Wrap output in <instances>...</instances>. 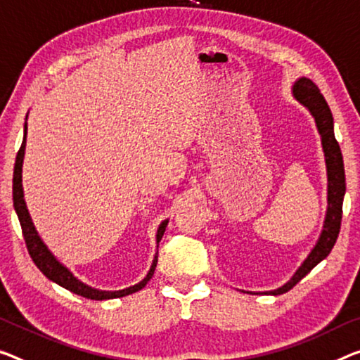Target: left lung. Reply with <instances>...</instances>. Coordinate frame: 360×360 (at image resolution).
<instances>
[{
    "instance_id": "1",
    "label": "left lung",
    "mask_w": 360,
    "mask_h": 360,
    "mask_svg": "<svg viewBox=\"0 0 360 360\" xmlns=\"http://www.w3.org/2000/svg\"><path fill=\"white\" fill-rule=\"evenodd\" d=\"M296 99L302 103L315 117V124L322 135V145L327 158V170H328V211L325 219L323 231L319 238V243L315 245L312 252L309 254L306 261L297 269L295 276L288 283L281 286L275 291H269V295H283L290 291L297 281H301L320 261H323L333 250L336 238L340 235L341 229V215H342V196L346 191V176L345 165H342V154L340 149V143L336 141L333 131V115L328 108L327 101L320 93L319 86L311 79L302 77L295 84L292 88Z\"/></svg>"
}]
</instances>
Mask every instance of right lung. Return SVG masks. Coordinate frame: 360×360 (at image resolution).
Instances as JSON below:
<instances>
[{
	"mask_svg": "<svg viewBox=\"0 0 360 360\" xmlns=\"http://www.w3.org/2000/svg\"><path fill=\"white\" fill-rule=\"evenodd\" d=\"M25 134H27V127H25ZM24 149H25V136L24 141L18 151V156H15V164H14V180H13V198H14V209L18 212L19 222L22 226V235H24L27 250H29V254L32 257V261L35 262L38 269L41 270L43 275L48 276L49 280H53L54 283H58L63 286V288L69 290L75 295L84 296L86 300H93V301H103V300H112V297H122L127 295H131V292L140 291L143 286H145L149 278L154 275V269H156L158 264V257H154V262L151 265V270H149L146 278L140 281V283L135 286H130L127 290H120V291H99V290H93L90 286H86L75 278L64 265H60L51 252L48 251V248L43 245V241L38 236L35 226L32 224V219L29 215V211H27L25 201H24V191H22V161H24ZM169 220H164L158 230V243L161 241V238L165 231V225H167Z\"/></svg>",
	"mask_w": 360,
	"mask_h": 360,
	"instance_id": "obj_1",
	"label": "right lung"
}]
</instances>
